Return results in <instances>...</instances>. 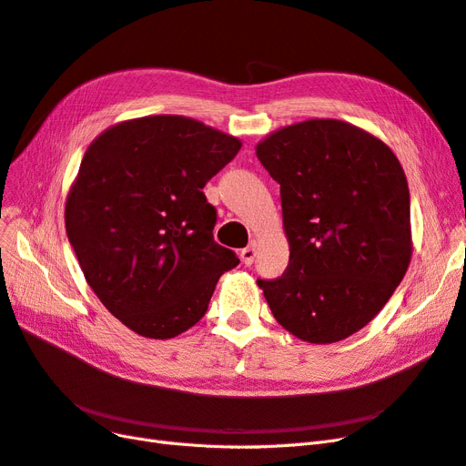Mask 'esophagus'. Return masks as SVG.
<instances>
[{"label": "esophagus", "mask_w": 466, "mask_h": 466, "mask_svg": "<svg viewBox=\"0 0 466 466\" xmlns=\"http://www.w3.org/2000/svg\"><path fill=\"white\" fill-rule=\"evenodd\" d=\"M255 257H257L255 243L248 245V247H245V248L241 250V260H243V264H245V266H250L252 262H255Z\"/></svg>", "instance_id": "34e87169"}]
</instances>
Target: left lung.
Here are the masks:
<instances>
[{
  "label": "left lung",
  "mask_w": 466,
  "mask_h": 466,
  "mask_svg": "<svg viewBox=\"0 0 466 466\" xmlns=\"http://www.w3.org/2000/svg\"><path fill=\"white\" fill-rule=\"evenodd\" d=\"M257 157L279 185L289 264L258 279L274 319L311 344H332L385 307L412 257L410 192L397 155L334 118L286 126Z\"/></svg>",
  "instance_id": "obj_1"
}]
</instances>
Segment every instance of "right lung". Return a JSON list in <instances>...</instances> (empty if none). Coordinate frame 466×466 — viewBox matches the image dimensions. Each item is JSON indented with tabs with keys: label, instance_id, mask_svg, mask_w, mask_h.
Segmentation results:
<instances>
[{
	"label": "right lung",
	"instance_id": "1",
	"mask_svg": "<svg viewBox=\"0 0 466 466\" xmlns=\"http://www.w3.org/2000/svg\"><path fill=\"white\" fill-rule=\"evenodd\" d=\"M241 139L159 115L110 126L87 147L66 200V231L87 284L122 324L167 340L198 322L223 272L202 188Z\"/></svg>",
	"mask_w": 466,
	"mask_h": 466
}]
</instances>
